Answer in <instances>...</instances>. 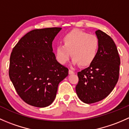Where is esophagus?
<instances>
[{
	"mask_svg": "<svg viewBox=\"0 0 129 129\" xmlns=\"http://www.w3.org/2000/svg\"><path fill=\"white\" fill-rule=\"evenodd\" d=\"M69 74H74V72L72 71V70L69 69Z\"/></svg>",
	"mask_w": 129,
	"mask_h": 129,
	"instance_id": "34e87169",
	"label": "esophagus"
}]
</instances>
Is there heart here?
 Listing matches in <instances>:
<instances>
[{
    "instance_id": "obj_1",
    "label": "heart",
    "mask_w": 129,
    "mask_h": 129,
    "mask_svg": "<svg viewBox=\"0 0 129 129\" xmlns=\"http://www.w3.org/2000/svg\"><path fill=\"white\" fill-rule=\"evenodd\" d=\"M63 45L55 50L57 60L62 64L67 63L71 57L74 65L87 67L94 61L100 46L98 37L79 30H73L64 36Z\"/></svg>"
}]
</instances>
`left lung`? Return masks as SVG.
<instances>
[{
  "instance_id": "8db88e82",
  "label": "left lung",
  "mask_w": 129,
  "mask_h": 129,
  "mask_svg": "<svg viewBox=\"0 0 129 129\" xmlns=\"http://www.w3.org/2000/svg\"><path fill=\"white\" fill-rule=\"evenodd\" d=\"M95 34L100 42L97 57L89 67L77 73L75 87L80 101L89 104L110 94L117 83L120 71V57L114 40L101 30Z\"/></svg>"
}]
</instances>
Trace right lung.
I'll return each instance as SVG.
<instances>
[{
    "label": "right lung",
    "instance_id": "1",
    "mask_svg": "<svg viewBox=\"0 0 129 129\" xmlns=\"http://www.w3.org/2000/svg\"><path fill=\"white\" fill-rule=\"evenodd\" d=\"M60 27L30 31L13 48L9 74L20 98L25 103L45 107L54 102L58 84L69 69L57 61L52 44Z\"/></svg>",
    "mask_w": 129,
    "mask_h": 129
}]
</instances>
